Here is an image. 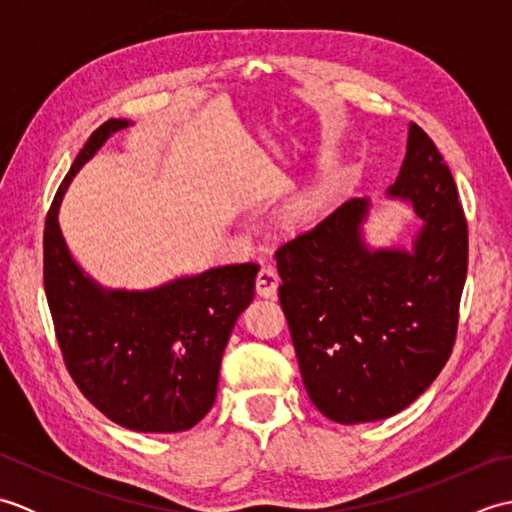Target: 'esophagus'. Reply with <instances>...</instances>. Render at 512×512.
Wrapping results in <instances>:
<instances>
[{
  "instance_id": "obj_1",
  "label": "esophagus",
  "mask_w": 512,
  "mask_h": 512,
  "mask_svg": "<svg viewBox=\"0 0 512 512\" xmlns=\"http://www.w3.org/2000/svg\"><path fill=\"white\" fill-rule=\"evenodd\" d=\"M279 275L273 266H262L257 273V295L275 297L279 288Z\"/></svg>"
}]
</instances>
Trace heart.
I'll return each mask as SVG.
<instances>
[{"label": "heart", "instance_id": "heart-1", "mask_svg": "<svg viewBox=\"0 0 512 512\" xmlns=\"http://www.w3.org/2000/svg\"><path fill=\"white\" fill-rule=\"evenodd\" d=\"M321 195H323V191L317 187V189H312V191H308L306 195H301L299 198V202H297V209H299V213H312L314 209H317L319 206V200H321Z\"/></svg>", "mask_w": 512, "mask_h": 512}]
</instances>
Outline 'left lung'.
<instances>
[{
  "label": "left lung",
  "instance_id": "left-lung-1",
  "mask_svg": "<svg viewBox=\"0 0 512 512\" xmlns=\"http://www.w3.org/2000/svg\"><path fill=\"white\" fill-rule=\"evenodd\" d=\"M387 198L411 204L422 222L411 248L369 246L372 202L354 198L275 253L303 385L341 424L409 407L442 372L458 332L469 231L447 162L416 123Z\"/></svg>",
  "mask_w": 512,
  "mask_h": 512
}]
</instances>
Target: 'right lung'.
<instances>
[{
	"label": "right lung",
	"mask_w": 512,
	"mask_h": 512,
	"mask_svg": "<svg viewBox=\"0 0 512 512\" xmlns=\"http://www.w3.org/2000/svg\"><path fill=\"white\" fill-rule=\"evenodd\" d=\"M129 125L125 118L103 123L63 178L43 231V286L81 394L125 429L176 433L213 407L224 347L255 297L259 266L228 264L158 288L123 290L101 286L74 262L59 226L63 195L107 138Z\"/></svg>",
	"instance_id": "obj_1"
}]
</instances>
